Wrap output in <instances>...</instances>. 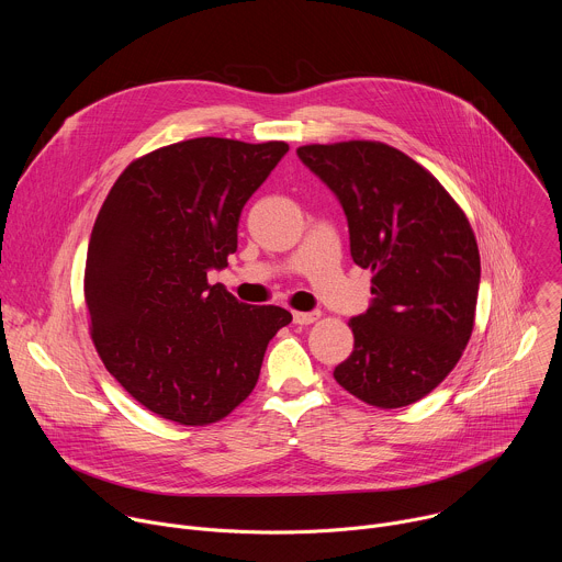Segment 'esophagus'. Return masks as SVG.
<instances>
[{"label": "esophagus", "mask_w": 562, "mask_h": 562, "mask_svg": "<svg viewBox=\"0 0 562 562\" xmlns=\"http://www.w3.org/2000/svg\"><path fill=\"white\" fill-rule=\"evenodd\" d=\"M315 319H319V313H308V311H295V313H293V323L300 325V327L313 325Z\"/></svg>", "instance_id": "1"}]
</instances>
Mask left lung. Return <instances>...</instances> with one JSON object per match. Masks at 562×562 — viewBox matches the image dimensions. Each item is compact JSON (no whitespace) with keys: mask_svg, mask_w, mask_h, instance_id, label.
Segmentation results:
<instances>
[{"mask_svg":"<svg viewBox=\"0 0 562 562\" xmlns=\"http://www.w3.org/2000/svg\"><path fill=\"white\" fill-rule=\"evenodd\" d=\"M302 162L340 200L351 258L371 269L373 304L353 317L334 378L362 403H418L458 364L475 323L480 254L449 191L384 142L306 144Z\"/></svg>","mask_w":562,"mask_h":562,"instance_id":"8db88e82","label":"left lung"}]
</instances>
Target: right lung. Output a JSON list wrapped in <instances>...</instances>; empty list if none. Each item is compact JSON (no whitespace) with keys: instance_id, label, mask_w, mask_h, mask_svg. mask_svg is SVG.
<instances>
[{"instance_id":"add662e5","label":"right lung","mask_w":562,"mask_h":562,"mask_svg":"<svg viewBox=\"0 0 562 562\" xmlns=\"http://www.w3.org/2000/svg\"><path fill=\"white\" fill-rule=\"evenodd\" d=\"M286 142L193 137L155 148L109 191L87 254L91 340L109 373L155 416L204 427L245 403L271 338L291 323L243 304L209 269L237 249V222Z\"/></svg>"}]
</instances>
